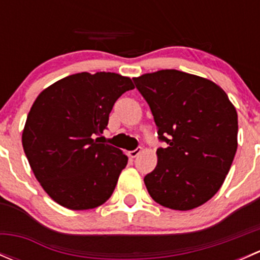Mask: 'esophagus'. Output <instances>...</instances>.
Returning a JSON list of instances; mask_svg holds the SVG:
<instances>
[{
	"mask_svg": "<svg viewBox=\"0 0 260 260\" xmlns=\"http://www.w3.org/2000/svg\"><path fill=\"white\" fill-rule=\"evenodd\" d=\"M141 152H142V148H141V147H137V148L133 149V151L128 152V156H129L131 158H136V157H137Z\"/></svg>",
	"mask_w": 260,
	"mask_h": 260,
	"instance_id": "34e87169",
	"label": "esophagus"
}]
</instances>
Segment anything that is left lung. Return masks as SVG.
<instances>
[{"label": "left lung", "mask_w": 260, "mask_h": 260, "mask_svg": "<svg viewBox=\"0 0 260 260\" xmlns=\"http://www.w3.org/2000/svg\"><path fill=\"white\" fill-rule=\"evenodd\" d=\"M157 135V166L145 176L151 198L174 210L209 201L224 183L238 148V113L226 93L206 78L175 69L135 78Z\"/></svg>", "instance_id": "left-lung-1"}]
</instances>
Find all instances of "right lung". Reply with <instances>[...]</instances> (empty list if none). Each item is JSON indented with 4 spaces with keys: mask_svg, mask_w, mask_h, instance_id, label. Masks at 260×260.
<instances>
[{
    "mask_svg": "<svg viewBox=\"0 0 260 260\" xmlns=\"http://www.w3.org/2000/svg\"><path fill=\"white\" fill-rule=\"evenodd\" d=\"M135 88L115 73H78L44 89L22 131V147L36 180L70 210L101 206L113 193L128 157L101 143L115 101Z\"/></svg>",
    "mask_w": 260,
    "mask_h": 260,
    "instance_id": "1",
    "label": "right lung"
}]
</instances>
